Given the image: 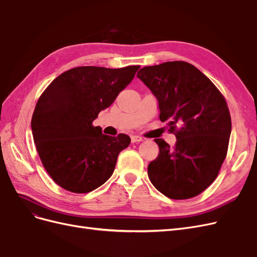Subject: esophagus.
<instances>
[{"label":"esophagus","mask_w":257,"mask_h":257,"mask_svg":"<svg viewBox=\"0 0 257 257\" xmlns=\"http://www.w3.org/2000/svg\"><path fill=\"white\" fill-rule=\"evenodd\" d=\"M131 139H132V143H139V142H143L144 141L143 137L137 136V135H132Z\"/></svg>","instance_id":"1"}]
</instances>
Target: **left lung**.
<instances>
[{"label": "left lung", "instance_id": "left-lung-1", "mask_svg": "<svg viewBox=\"0 0 257 257\" xmlns=\"http://www.w3.org/2000/svg\"><path fill=\"white\" fill-rule=\"evenodd\" d=\"M137 77L157 97L160 120L176 135L174 148L154 139L159 155L148 166L150 181L165 196L188 199L204 192L226 158L231 119L221 92L183 61L146 66Z\"/></svg>", "mask_w": 257, "mask_h": 257}]
</instances>
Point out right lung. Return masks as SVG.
Segmentation results:
<instances>
[{
  "instance_id": "add662e5",
  "label": "right lung",
  "mask_w": 257,
  "mask_h": 257,
  "mask_svg": "<svg viewBox=\"0 0 257 257\" xmlns=\"http://www.w3.org/2000/svg\"><path fill=\"white\" fill-rule=\"evenodd\" d=\"M139 67L68 69L38 98L31 121L33 139L45 169L61 188L89 193L111 177L131 138L104 135L92 123L133 80Z\"/></svg>"
}]
</instances>
